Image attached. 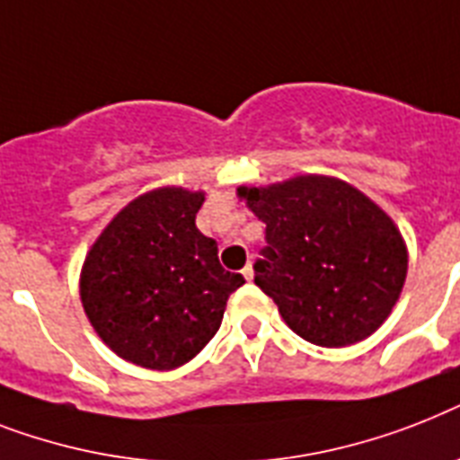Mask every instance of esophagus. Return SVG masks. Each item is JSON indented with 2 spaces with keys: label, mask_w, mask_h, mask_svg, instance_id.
Returning a JSON list of instances; mask_svg holds the SVG:
<instances>
[{
  "label": "esophagus",
  "mask_w": 460,
  "mask_h": 460,
  "mask_svg": "<svg viewBox=\"0 0 460 460\" xmlns=\"http://www.w3.org/2000/svg\"><path fill=\"white\" fill-rule=\"evenodd\" d=\"M242 275H244V278H247L249 282L253 280V268H252V263H247V266H244V270H242Z\"/></svg>",
  "instance_id": "esophagus-1"
}]
</instances>
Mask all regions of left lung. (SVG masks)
I'll use <instances>...</instances> for the list:
<instances>
[{
	"label": "left lung",
	"instance_id": "obj_1",
	"mask_svg": "<svg viewBox=\"0 0 460 460\" xmlns=\"http://www.w3.org/2000/svg\"><path fill=\"white\" fill-rule=\"evenodd\" d=\"M240 197L266 223L256 285L294 332L318 347H347L380 328L409 268L387 213L347 182L318 175L240 187Z\"/></svg>",
	"mask_w": 460,
	"mask_h": 460
}]
</instances>
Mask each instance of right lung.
<instances>
[{
    "mask_svg": "<svg viewBox=\"0 0 460 460\" xmlns=\"http://www.w3.org/2000/svg\"><path fill=\"white\" fill-rule=\"evenodd\" d=\"M204 194L164 187L130 201L94 242L80 299L92 328L120 358L171 370L218 332L227 296L244 285L197 230Z\"/></svg>",
    "mask_w": 460,
    "mask_h": 460,
    "instance_id": "obj_1",
    "label": "right lung"
}]
</instances>
